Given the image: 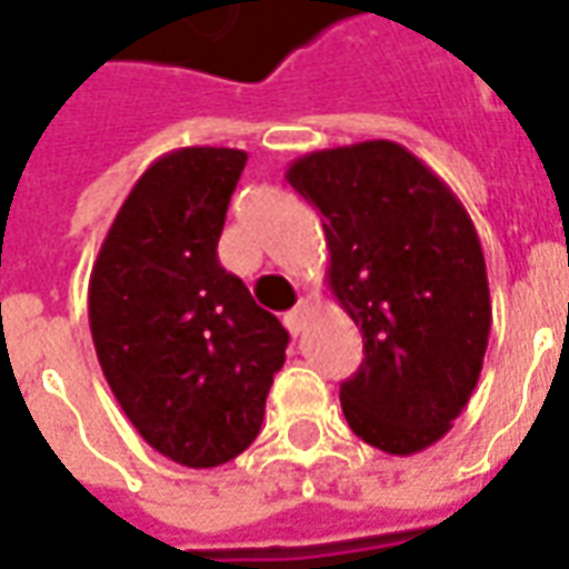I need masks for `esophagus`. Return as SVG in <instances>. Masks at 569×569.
<instances>
[{"instance_id":"esophagus-1","label":"esophagus","mask_w":569,"mask_h":569,"mask_svg":"<svg viewBox=\"0 0 569 569\" xmlns=\"http://www.w3.org/2000/svg\"><path fill=\"white\" fill-rule=\"evenodd\" d=\"M309 312H312V306H309V300H300V303L293 306L291 312L284 316V325H288V330H291L293 337H297V333L303 330V325H306V318H309Z\"/></svg>"}]
</instances>
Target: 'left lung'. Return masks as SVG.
Returning <instances> with one entry per match:
<instances>
[{"label": "left lung", "mask_w": 569, "mask_h": 569, "mask_svg": "<svg viewBox=\"0 0 569 569\" xmlns=\"http://www.w3.org/2000/svg\"><path fill=\"white\" fill-rule=\"evenodd\" d=\"M284 177L321 213L328 288L365 337L340 386L346 422L392 457L420 453L450 432L485 365L493 309L475 223L392 140L318 149Z\"/></svg>", "instance_id": "obj_1"}]
</instances>
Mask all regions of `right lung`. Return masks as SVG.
I'll use <instances>...</instances> for the list:
<instances>
[{
	"label": "right lung",
	"mask_w": 569,
	"mask_h": 569,
	"mask_svg": "<svg viewBox=\"0 0 569 569\" xmlns=\"http://www.w3.org/2000/svg\"><path fill=\"white\" fill-rule=\"evenodd\" d=\"M248 152L183 147L149 164L88 281L103 377L140 438L189 469L248 450L288 330L217 260Z\"/></svg>",
	"instance_id": "add662e5"
}]
</instances>
